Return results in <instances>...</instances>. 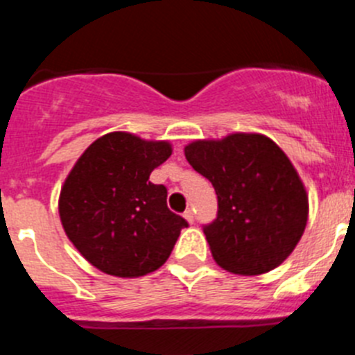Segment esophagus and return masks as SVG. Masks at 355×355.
I'll use <instances>...</instances> for the list:
<instances>
[{"instance_id": "1", "label": "esophagus", "mask_w": 355, "mask_h": 355, "mask_svg": "<svg viewBox=\"0 0 355 355\" xmlns=\"http://www.w3.org/2000/svg\"><path fill=\"white\" fill-rule=\"evenodd\" d=\"M183 216H184V220H187L188 224H192V222H193V211H192V209H187V211L183 213Z\"/></svg>"}]
</instances>
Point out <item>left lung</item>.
Returning <instances> with one entry per match:
<instances>
[{"label": "left lung", "instance_id": "obj_1", "mask_svg": "<svg viewBox=\"0 0 355 355\" xmlns=\"http://www.w3.org/2000/svg\"><path fill=\"white\" fill-rule=\"evenodd\" d=\"M188 163L211 181L218 215L205 225L213 259L238 275L274 270L304 234L309 200L284 150L261 133H231L184 146Z\"/></svg>", "mask_w": 355, "mask_h": 355}]
</instances>
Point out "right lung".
I'll return each mask as SVG.
<instances>
[{
	"label": "right lung",
	"mask_w": 355,
	"mask_h": 355,
	"mask_svg": "<svg viewBox=\"0 0 355 355\" xmlns=\"http://www.w3.org/2000/svg\"><path fill=\"white\" fill-rule=\"evenodd\" d=\"M172 155L167 140L112 131L90 144L62 184L65 234L90 265L122 279L142 277L167 261L183 216L167 208V188L149 181Z\"/></svg>",
	"instance_id": "obj_1"
}]
</instances>
